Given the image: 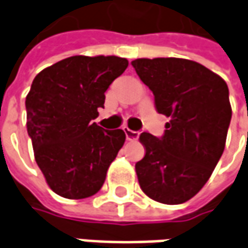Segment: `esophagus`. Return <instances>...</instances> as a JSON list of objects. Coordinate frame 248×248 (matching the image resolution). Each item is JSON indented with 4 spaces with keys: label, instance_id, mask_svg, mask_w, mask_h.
<instances>
[{
    "label": "esophagus",
    "instance_id": "1",
    "mask_svg": "<svg viewBox=\"0 0 248 248\" xmlns=\"http://www.w3.org/2000/svg\"><path fill=\"white\" fill-rule=\"evenodd\" d=\"M124 134H126V138L127 140H138V137H140V133L138 131H133V130H130L129 127H124Z\"/></svg>",
    "mask_w": 248,
    "mask_h": 248
}]
</instances>
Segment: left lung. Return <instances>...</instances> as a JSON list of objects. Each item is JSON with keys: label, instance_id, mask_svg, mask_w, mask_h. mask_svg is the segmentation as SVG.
<instances>
[{"label": "left lung", "instance_id": "8db88e82", "mask_svg": "<svg viewBox=\"0 0 248 248\" xmlns=\"http://www.w3.org/2000/svg\"><path fill=\"white\" fill-rule=\"evenodd\" d=\"M149 86L159 114L170 121L161 140L142 133L145 156L135 163L142 191L165 204L187 202L201 191L223 154L231 121L222 77L185 58L131 62Z\"/></svg>", "mask_w": 248, "mask_h": 248}]
</instances>
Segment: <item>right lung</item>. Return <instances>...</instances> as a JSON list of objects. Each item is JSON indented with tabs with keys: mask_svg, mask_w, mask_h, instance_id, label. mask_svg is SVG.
<instances>
[{
	"mask_svg": "<svg viewBox=\"0 0 248 248\" xmlns=\"http://www.w3.org/2000/svg\"><path fill=\"white\" fill-rule=\"evenodd\" d=\"M127 66L117 56H73L35 76L25 102L26 129L35 162L60 197L83 199L101 190L126 134L93 119Z\"/></svg>",
	"mask_w": 248,
	"mask_h": 248,
	"instance_id": "right-lung-1",
	"label": "right lung"
}]
</instances>
